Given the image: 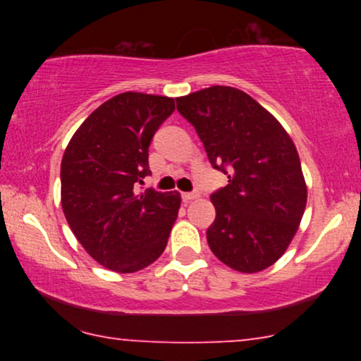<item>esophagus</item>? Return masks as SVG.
Masks as SVG:
<instances>
[{
  "label": "esophagus",
  "instance_id": "obj_1",
  "mask_svg": "<svg viewBox=\"0 0 361 361\" xmlns=\"http://www.w3.org/2000/svg\"><path fill=\"white\" fill-rule=\"evenodd\" d=\"M197 197H199V192H182V200L184 202H190L197 199Z\"/></svg>",
  "mask_w": 361,
  "mask_h": 361
}]
</instances>
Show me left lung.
Here are the masks:
<instances>
[{
	"label": "left lung",
	"instance_id": "left-lung-1",
	"mask_svg": "<svg viewBox=\"0 0 361 361\" xmlns=\"http://www.w3.org/2000/svg\"><path fill=\"white\" fill-rule=\"evenodd\" d=\"M214 169L228 185L210 195V250L240 273L274 264L294 238L307 202L298 149L281 123L248 93L215 85L176 98Z\"/></svg>",
	"mask_w": 361,
	"mask_h": 361
}]
</instances>
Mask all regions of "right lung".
I'll return each instance as SVG.
<instances>
[{"label":"right lung","instance_id":"right-lung-1","mask_svg":"<svg viewBox=\"0 0 361 361\" xmlns=\"http://www.w3.org/2000/svg\"><path fill=\"white\" fill-rule=\"evenodd\" d=\"M174 108V98L120 93L82 123L63 152V215L87 253L116 273L154 263L177 219L179 192H137L151 174L152 136Z\"/></svg>","mask_w":361,"mask_h":361}]
</instances>
